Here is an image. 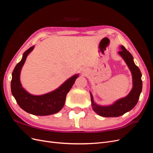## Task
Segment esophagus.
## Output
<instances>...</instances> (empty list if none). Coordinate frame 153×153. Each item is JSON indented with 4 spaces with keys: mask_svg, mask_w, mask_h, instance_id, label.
<instances>
[{
    "mask_svg": "<svg viewBox=\"0 0 153 153\" xmlns=\"http://www.w3.org/2000/svg\"><path fill=\"white\" fill-rule=\"evenodd\" d=\"M86 69H83V70H82V72H83V73H86Z\"/></svg>",
    "mask_w": 153,
    "mask_h": 153,
    "instance_id": "esophagus-1",
    "label": "esophagus"
}]
</instances>
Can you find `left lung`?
<instances>
[{"label": "left lung", "instance_id": "obj_1", "mask_svg": "<svg viewBox=\"0 0 153 153\" xmlns=\"http://www.w3.org/2000/svg\"><path fill=\"white\" fill-rule=\"evenodd\" d=\"M119 53L124 59L132 73L133 86L126 97L117 100L116 102L110 106H99L96 105L94 102L93 97L90 92L92 109L96 113L102 117H119L129 112L137 105L142 92V73L138 67L134 63L132 55L123 46L121 47Z\"/></svg>", "mask_w": 153, "mask_h": 153}]
</instances>
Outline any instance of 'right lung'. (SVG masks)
<instances>
[{
    "label": "right lung",
    "mask_w": 153,
    "mask_h": 153,
    "mask_svg": "<svg viewBox=\"0 0 153 153\" xmlns=\"http://www.w3.org/2000/svg\"><path fill=\"white\" fill-rule=\"evenodd\" d=\"M33 49L34 47H31L25 51L20 62L14 69L11 82L12 94L18 105L29 114L35 115H48L57 113L64 106L68 92L71 89L78 75L69 78L57 89L48 94L41 96L30 94L21 85L20 74L27 55Z\"/></svg>",
    "instance_id": "1"
}]
</instances>
